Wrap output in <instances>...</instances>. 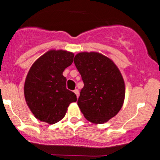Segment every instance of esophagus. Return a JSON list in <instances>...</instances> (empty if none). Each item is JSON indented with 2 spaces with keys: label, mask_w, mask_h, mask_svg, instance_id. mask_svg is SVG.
I'll list each match as a JSON object with an SVG mask.
<instances>
[{
  "label": "esophagus",
  "mask_w": 160,
  "mask_h": 160,
  "mask_svg": "<svg viewBox=\"0 0 160 160\" xmlns=\"http://www.w3.org/2000/svg\"><path fill=\"white\" fill-rule=\"evenodd\" d=\"M74 93L76 94L77 97L78 98L79 97V90L78 89H75V90H74Z\"/></svg>",
  "instance_id": "34e87169"
}]
</instances>
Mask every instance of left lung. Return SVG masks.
<instances>
[{
    "label": "left lung",
    "instance_id": "left-lung-1",
    "mask_svg": "<svg viewBox=\"0 0 160 160\" xmlns=\"http://www.w3.org/2000/svg\"><path fill=\"white\" fill-rule=\"evenodd\" d=\"M83 88L77 104L84 117L105 123L122 108L125 97L123 77L111 59L97 52H81L74 58Z\"/></svg>",
    "mask_w": 160,
    "mask_h": 160
}]
</instances>
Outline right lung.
Returning a JSON list of instances; mask_svg holds the SVG:
<instances>
[{
	"instance_id": "obj_1",
	"label": "right lung",
	"mask_w": 160,
	"mask_h": 160,
	"mask_svg": "<svg viewBox=\"0 0 160 160\" xmlns=\"http://www.w3.org/2000/svg\"><path fill=\"white\" fill-rule=\"evenodd\" d=\"M74 55L66 51L52 50L32 64L26 76L24 94L26 103L37 119L54 124L66 115L77 95L66 88L62 75L73 61Z\"/></svg>"
}]
</instances>
